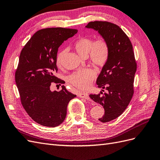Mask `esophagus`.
<instances>
[{
	"label": "esophagus",
	"instance_id": "obj_1",
	"mask_svg": "<svg viewBox=\"0 0 160 160\" xmlns=\"http://www.w3.org/2000/svg\"><path fill=\"white\" fill-rule=\"evenodd\" d=\"M79 97L81 98H84V99H88V100L90 99L89 95L87 93H79Z\"/></svg>",
	"mask_w": 160,
	"mask_h": 160
}]
</instances>
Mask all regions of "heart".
Listing matches in <instances>:
<instances>
[{
    "label": "heart",
    "mask_w": 160,
    "mask_h": 160,
    "mask_svg": "<svg viewBox=\"0 0 160 160\" xmlns=\"http://www.w3.org/2000/svg\"><path fill=\"white\" fill-rule=\"evenodd\" d=\"M74 48L78 54L83 57H89L91 62L97 67H103L107 62L109 56V47L108 41L103 38L93 40L89 37H79L74 43ZM68 49L60 51L57 56V65L62 66V59ZM96 77V72L93 69H85L77 71L68 77V81L75 88L87 89Z\"/></svg>",
    "instance_id": "b5f03b06"
}]
</instances>
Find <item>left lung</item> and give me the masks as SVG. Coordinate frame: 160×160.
<instances>
[{"instance_id": "left-lung-1", "label": "left lung", "mask_w": 160, "mask_h": 160, "mask_svg": "<svg viewBox=\"0 0 160 160\" xmlns=\"http://www.w3.org/2000/svg\"><path fill=\"white\" fill-rule=\"evenodd\" d=\"M86 27L98 31L109 44V59L96 82L101 91L105 89L107 93L89 95L103 107L104 115L99 120L105 123L122 115L132 100L137 63L132 42L119 26L108 21H93Z\"/></svg>"}]
</instances>
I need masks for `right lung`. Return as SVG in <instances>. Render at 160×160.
<instances>
[{
  "instance_id": "add662e5",
  "label": "right lung",
  "mask_w": 160,
  "mask_h": 160,
  "mask_svg": "<svg viewBox=\"0 0 160 160\" xmlns=\"http://www.w3.org/2000/svg\"><path fill=\"white\" fill-rule=\"evenodd\" d=\"M77 32L62 27L38 31L22 49L15 81L22 107L32 120L42 126L54 128L61 124L69 101L76 95L64 85L59 91H51L52 82L63 83L55 76L59 47Z\"/></svg>"
}]
</instances>
